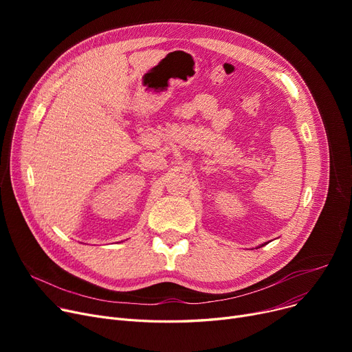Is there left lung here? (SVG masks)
<instances>
[{"instance_id": "left-lung-1", "label": "left lung", "mask_w": 352, "mask_h": 352, "mask_svg": "<svg viewBox=\"0 0 352 352\" xmlns=\"http://www.w3.org/2000/svg\"><path fill=\"white\" fill-rule=\"evenodd\" d=\"M264 245H265V244H263V245H261V247H264ZM258 248H260V247H258Z\"/></svg>"}]
</instances>
